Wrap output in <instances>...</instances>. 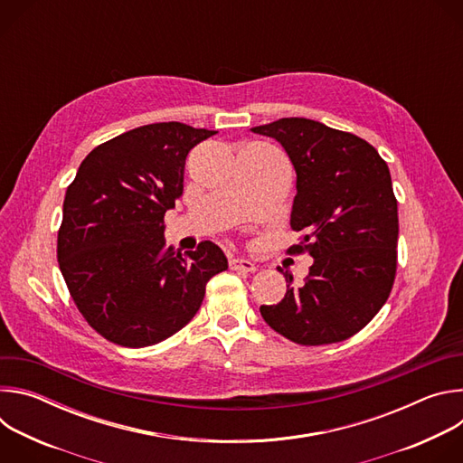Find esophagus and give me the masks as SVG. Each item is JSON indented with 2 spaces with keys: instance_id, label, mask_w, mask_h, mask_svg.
I'll return each mask as SVG.
<instances>
[{
  "instance_id": "1",
  "label": "esophagus",
  "mask_w": 463,
  "mask_h": 463,
  "mask_svg": "<svg viewBox=\"0 0 463 463\" xmlns=\"http://www.w3.org/2000/svg\"><path fill=\"white\" fill-rule=\"evenodd\" d=\"M231 269L234 271H245V273H254L256 271V266L250 261V260H245V258H232L229 261Z\"/></svg>"
}]
</instances>
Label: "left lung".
<instances>
[{
	"instance_id": "left-lung-1",
	"label": "left lung",
	"mask_w": 463,
	"mask_h": 463,
	"mask_svg": "<svg viewBox=\"0 0 463 463\" xmlns=\"http://www.w3.org/2000/svg\"><path fill=\"white\" fill-rule=\"evenodd\" d=\"M250 129L277 139L295 166L291 229L302 241L289 252L313 258L304 284L286 273V297L260 313L297 345L346 341L383 307L398 268V202L388 165L364 139L311 118Z\"/></svg>"
}]
</instances>
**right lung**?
I'll return each instance as SVG.
<instances>
[{"label":"right lung","instance_id":"obj_1","mask_svg":"<svg viewBox=\"0 0 463 463\" xmlns=\"http://www.w3.org/2000/svg\"><path fill=\"white\" fill-rule=\"evenodd\" d=\"M216 131L156 122L88 154L68 186L58 266L88 324L104 339L145 348L200 309L227 258L213 241L181 256L165 247V213L183 194L188 152Z\"/></svg>","mask_w":463,"mask_h":463}]
</instances>
